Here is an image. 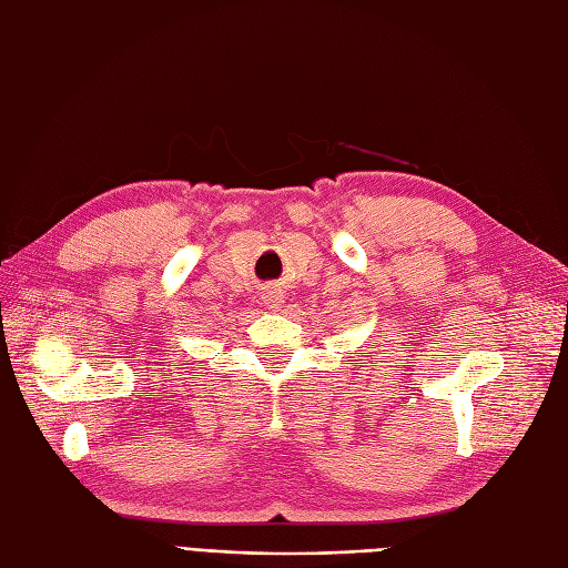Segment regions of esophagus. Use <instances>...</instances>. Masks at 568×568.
<instances>
[{
  "label": "esophagus",
  "mask_w": 568,
  "mask_h": 568,
  "mask_svg": "<svg viewBox=\"0 0 568 568\" xmlns=\"http://www.w3.org/2000/svg\"><path fill=\"white\" fill-rule=\"evenodd\" d=\"M263 301L267 307H272V311H277V307H282V303H284V291L277 286H267L263 291Z\"/></svg>",
  "instance_id": "1"
}]
</instances>
